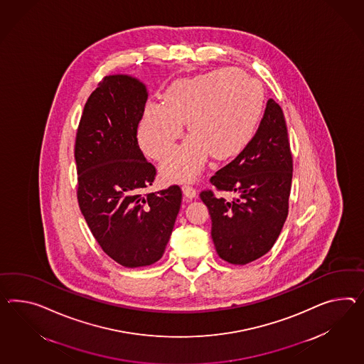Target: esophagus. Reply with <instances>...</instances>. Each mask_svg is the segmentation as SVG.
Masks as SVG:
<instances>
[{"label": "esophagus", "instance_id": "obj_1", "mask_svg": "<svg viewBox=\"0 0 364 364\" xmlns=\"http://www.w3.org/2000/svg\"><path fill=\"white\" fill-rule=\"evenodd\" d=\"M182 191H183V194L187 196V198H194L196 196V190L193 186H190V185H183L182 186Z\"/></svg>", "mask_w": 364, "mask_h": 364}]
</instances>
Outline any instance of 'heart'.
I'll list each match as a JSON object with an SVG mask.
<instances>
[{
	"instance_id": "1",
	"label": "heart",
	"mask_w": 364,
	"mask_h": 364,
	"mask_svg": "<svg viewBox=\"0 0 364 364\" xmlns=\"http://www.w3.org/2000/svg\"><path fill=\"white\" fill-rule=\"evenodd\" d=\"M264 94L260 83L232 70H215L171 84L164 103H148L139 127L141 146L162 159L183 133L191 136L161 165L173 181H193L207 159L232 157L251 140L260 120Z\"/></svg>"
}]
</instances>
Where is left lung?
I'll return each instance as SVG.
<instances>
[{"instance_id":"left-lung-1","label":"left lung","mask_w":364,"mask_h":364,"mask_svg":"<svg viewBox=\"0 0 364 364\" xmlns=\"http://www.w3.org/2000/svg\"><path fill=\"white\" fill-rule=\"evenodd\" d=\"M293 159L280 105L267 103L259 129L242 153L216 171L210 182L233 199L202 191L211 216V236L218 255L244 265L270 251L288 216Z\"/></svg>"}]
</instances>
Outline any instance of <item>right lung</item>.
Listing matches in <instances>:
<instances>
[{
  "label": "right lung",
  "instance_id": "right-lung-1",
  "mask_svg": "<svg viewBox=\"0 0 364 364\" xmlns=\"http://www.w3.org/2000/svg\"><path fill=\"white\" fill-rule=\"evenodd\" d=\"M146 100L137 77L105 76L84 105L75 142L80 211L103 251L125 268L162 257L182 200L179 186L145 193L156 178L137 140Z\"/></svg>",
  "mask_w": 364,
  "mask_h": 364
}]
</instances>
